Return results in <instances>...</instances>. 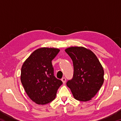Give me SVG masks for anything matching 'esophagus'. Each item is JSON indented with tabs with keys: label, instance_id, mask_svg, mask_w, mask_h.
Here are the masks:
<instances>
[{
	"label": "esophagus",
	"instance_id": "1",
	"mask_svg": "<svg viewBox=\"0 0 121 121\" xmlns=\"http://www.w3.org/2000/svg\"><path fill=\"white\" fill-rule=\"evenodd\" d=\"M61 81H62V82H63V83L64 84V83H65V81H66V79H65V77H63L61 79Z\"/></svg>",
	"mask_w": 121,
	"mask_h": 121
}]
</instances>
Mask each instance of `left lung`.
Returning <instances> with one entry per match:
<instances>
[{
    "mask_svg": "<svg viewBox=\"0 0 121 121\" xmlns=\"http://www.w3.org/2000/svg\"><path fill=\"white\" fill-rule=\"evenodd\" d=\"M65 51L73 65V77L67 82V86L75 99L89 101L103 84V67L93 52L84 47H70Z\"/></svg>",
    "mask_w": 121,
    "mask_h": 121,
    "instance_id": "8db88e82",
    "label": "left lung"
}]
</instances>
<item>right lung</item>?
I'll return each instance as SVG.
<instances>
[{"mask_svg": "<svg viewBox=\"0 0 121 121\" xmlns=\"http://www.w3.org/2000/svg\"><path fill=\"white\" fill-rule=\"evenodd\" d=\"M60 50L42 48L32 52L21 68V81L28 97L38 105H45L56 97L62 82L54 76L52 60Z\"/></svg>", "mask_w": 121, "mask_h": 121, "instance_id": "1", "label": "right lung"}]
</instances>
